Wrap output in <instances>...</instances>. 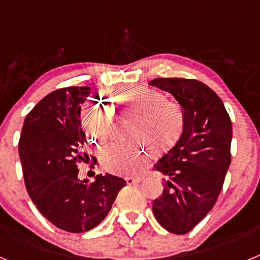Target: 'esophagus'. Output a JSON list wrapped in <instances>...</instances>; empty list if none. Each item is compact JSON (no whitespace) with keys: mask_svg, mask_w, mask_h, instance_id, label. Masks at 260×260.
<instances>
[{"mask_svg":"<svg viewBox=\"0 0 260 260\" xmlns=\"http://www.w3.org/2000/svg\"><path fill=\"white\" fill-rule=\"evenodd\" d=\"M142 180H143L142 177H127V178H126V183H127V185H135V183L141 182Z\"/></svg>","mask_w":260,"mask_h":260,"instance_id":"obj_1","label":"esophagus"}]
</instances>
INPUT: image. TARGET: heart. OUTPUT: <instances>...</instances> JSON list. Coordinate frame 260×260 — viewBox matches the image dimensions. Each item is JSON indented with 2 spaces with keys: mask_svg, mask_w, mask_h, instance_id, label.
Listing matches in <instances>:
<instances>
[{
  "mask_svg": "<svg viewBox=\"0 0 260 260\" xmlns=\"http://www.w3.org/2000/svg\"><path fill=\"white\" fill-rule=\"evenodd\" d=\"M117 109L137 113L133 134L146 142L152 151H161L177 141L185 123L180 103L165 100L156 89L132 88L113 96ZM80 123L89 141L102 146L109 139L113 117L100 102H88L80 112ZM147 152L142 142L114 143L102 155L105 171L117 176H133L146 167Z\"/></svg>",
  "mask_w": 260,
  "mask_h": 260,
  "instance_id": "obj_1",
  "label": "heart"
}]
</instances>
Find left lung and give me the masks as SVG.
Segmentation results:
<instances>
[{"label":"left lung","mask_w":260,"mask_h":260,"mask_svg":"<svg viewBox=\"0 0 260 260\" xmlns=\"http://www.w3.org/2000/svg\"><path fill=\"white\" fill-rule=\"evenodd\" d=\"M150 84L171 92L185 112L180 141L153 167L164 176V190L152 211L168 232L186 234L219 198L231 164L232 121L221 99L201 80L156 78Z\"/></svg>","instance_id":"obj_1"}]
</instances>
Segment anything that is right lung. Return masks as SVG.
Instances as JSON below:
<instances>
[{
  "label": "right lung",
  "instance_id": "right-lung-1",
  "mask_svg": "<svg viewBox=\"0 0 260 260\" xmlns=\"http://www.w3.org/2000/svg\"><path fill=\"white\" fill-rule=\"evenodd\" d=\"M89 91L66 87L45 96L27 114L18 147L29 198L48 221L70 233L98 226L126 186L108 173L91 183L78 180V165L88 160L79 116Z\"/></svg>",
  "mask_w": 260,
  "mask_h": 260
}]
</instances>
